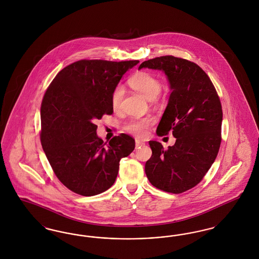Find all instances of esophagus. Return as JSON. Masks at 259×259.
I'll use <instances>...</instances> for the list:
<instances>
[{
  "label": "esophagus",
  "instance_id": "1",
  "mask_svg": "<svg viewBox=\"0 0 259 259\" xmlns=\"http://www.w3.org/2000/svg\"><path fill=\"white\" fill-rule=\"evenodd\" d=\"M146 145L145 142L139 140V139H136V148H141V147H144Z\"/></svg>",
  "mask_w": 259,
  "mask_h": 259
}]
</instances>
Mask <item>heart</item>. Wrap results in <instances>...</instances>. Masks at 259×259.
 I'll use <instances>...</instances> for the list:
<instances>
[{
	"label": "heart",
	"instance_id": "obj_1",
	"mask_svg": "<svg viewBox=\"0 0 259 259\" xmlns=\"http://www.w3.org/2000/svg\"><path fill=\"white\" fill-rule=\"evenodd\" d=\"M129 84L137 92L148 100H153L160 93V81L148 73H138L131 77ZM123 96V87H117L112 92L111 95V105L113 108H117L121 102ZM150 124V120L148 118L144 119H133L126 124V129L137 135H145L146 130Z\"/></svg>",
	"mask_w": 259,
	"mask_h": 259
}]
</instances>
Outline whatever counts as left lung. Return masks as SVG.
Listing matches in <instances>:
<instances>
[{"label": "left lung", "mask_w": 259, "mask_h": 259, "mask_svg": "<svg viewBox=\"0 0 259 259\" xmlns=\"http://www.w3.org/2000/svg\"><path fill=\"white\" fill-rule=\"evenodd\" d=\"M162 71L169 81L167 107L156 134L172 131L176 143L164 149L150 141L146 163L150 184L163 191L183 193L197 185L215 160L222 142V104L208 74L193 62L161 56L143 62L139 70Z\"/></svg>", "instance_id": "8db88e82"}]
</instances>
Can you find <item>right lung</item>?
I'll list each match as a JSON object with an SVG mask.
<instances>
[{"label":"right lung","instance_id":"right-lung-1","mask_svg":"<svg viewBox=\"0 0 259 259\" xmlns=\"http://www.w3.org/2000/svg\"><path fill=\"white\" fill-rule=\"evenodd\" d=\"M138 63L74 62L57 74L44 96L41 146L56 177L74 193L93 196L108 190L119 161L135 148V140L127 134L104 143L95 123L112 113V92Z\"/></svg>","mask_w":259,"mask_h":259}]
</instances>
